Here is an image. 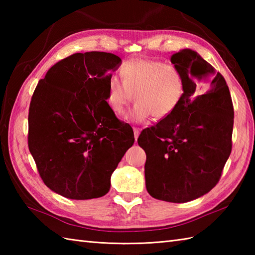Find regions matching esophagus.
I'll return each mask as SVG.
<instances>
[{
  "mask_svg": "<svg viewBox=\"0 0 255 255\" xmlns=\"http://www.w3.org/2000/svg\"><path fill=\"white\" fill-rule=\"evenodd\" d=\"M133 134H134V139H136V141H137V139H138L139 134H140V128L133 127Z\"/></svg>",
  "mask_w": 255,
  "mask_h": 255,
  "instance_id": "esophagus-1",
  "label": "esophagus"
}]
</instances>
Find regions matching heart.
<instances>
[{
    "instance_id": "1",
    "label": "heart",
    "mask_w": 255,
    "mask_h": 255,
    "mask_svg": "<svg viewBox=\"0 0 255 255\" xmlns=\"http://www.w3.org/2000/svg\"><path fill=\"white\" fill-rule=\"evenodd\" d=\"M123 81L113 75L108 83L106 103L110 110L122 115L136 100L126 115L129 123L140 124L151 116L163 119L174 112L183 100L185 84L180 70L156 60L134 59L122 67Z\"/></svg>"
}]
</instances>
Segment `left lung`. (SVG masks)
<instances>
[{"mask_svg":"<svg viewBox=\"0 0 255 255\" xmlns=\"http://www.w3.org/2000/svg\"><path fill=\"white\" fill-rule=\"evenodd\" d=\"M171 62L183 75V100L170 116L140 133L145 187L153 198L186 203L216 186L231 153L234 105L223 75L192 49Z\"/></svg>","mask_w":255,"mask_h":255,"instance_id":"obj_1","label":"left lung"}]
</instances>
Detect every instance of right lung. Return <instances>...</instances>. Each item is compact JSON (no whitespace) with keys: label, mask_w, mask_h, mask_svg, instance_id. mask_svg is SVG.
<instances>
[{"label":"right lung","mask_w":255,"mask_h":255,"mask_svg":"<svg viewBox=\"0 0 255 255\" xmlns=\"http://www.w3.org/2000/svg\"><path fill=\"white\" fill-rule=\"evenodd\" d=\"M116 55L74 53L36 86L28 114V147L42 181L70 199L104 196L111 176L134 142L106 99Z\"/></svg>","instance_id":"add662e5"}]
</instances>
